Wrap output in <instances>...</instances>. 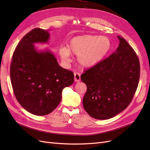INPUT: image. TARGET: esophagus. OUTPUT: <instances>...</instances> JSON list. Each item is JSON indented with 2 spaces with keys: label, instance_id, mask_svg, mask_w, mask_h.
<instances>
[{
  "label": "esophagus",
  "instance_id": "34e87169",
  "mask_svg": "<svg viewBox=\"0 0 150 150\" xmlns=\"http://www.w3.org/2000/svg\"><path fill=\"white\" fill-rule=\"evenodd\" d=\"M81 81V75L78 72L74 73V81L75 82H79Z\"/></svg>",
  "mask_w": 150,
  "mask_h": 150
}]
</instances>
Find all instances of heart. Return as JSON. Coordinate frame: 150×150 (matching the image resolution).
Here are the masks:
<instances>
[{"instance_id": "heart-1", "label": "heart", "mask_w": 150, "mask_h": 150, "mask_svg": "<svg viewBox=\"0 0 150 150\" xmlns=\"http://www.w3.org/2000/svg\"><path fill=\"white\" fill-rule=\"evenodd\" d=\"M111 43L105 36L86 34L72 38L67 48L61 47L59 54L66 62L71 61V54L78 56L79 64L84 68L98 64L110 52Z\"/></svg>"}]
</instances>
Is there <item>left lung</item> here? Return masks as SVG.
Masks as SVG:
<instances>
[{"instance_id": "8db88e82", "label": "left lung", "mask_w": 150, "mask_h": 150, "mask_svg": "<svg viewBox=\"0 0 150 150\" xmlns=\"http://www.w3.org/2000/svg\"><path fill=\"white\" fill-rule=\"evenodd\" d=\"M117 38L120 44L115 52L81 76L87 86L83 107L95 119H110L125 110L139 83V59L125 39Z\"/></svg>"}]
</instances>
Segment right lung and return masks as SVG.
I'll return each instance as SVG.
<instances>
[{
  "label": "right lung",
  "instance_id": "obj_1",
  "mask_svg": "<svg viewBox=\"0 0 150 150\" xmlns=\"http://www.w3.org/2000/svg\"><path fill=\"white\" fill-rule=\"evenodd\" d=\"M48 30L35 28L27 34L13 52L11 84L18 102L38 116L51 113L59 105L62 89L74 82V73L59 65L49 51H38L35 43H47Z\"/></svg>",
  "mask_w": 150,
  "mask_h": 150
}]
</instances>
